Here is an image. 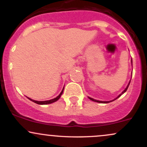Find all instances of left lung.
<instances>
[{
    "label": "left lung",
    "instance_id": "8db88e82",
    "mask_svg": "<svg viewBox=\"0 0 147 147\" xmlns=\"http://www.w3.org/2000/svg\"><path fill=\"white\" fill-rule=\"evenodd\" d=\"M131 62H132V60H131ZM130 82H129V84H128L127 87H126V88H125V90H124V91H123V92H122V93H121V94H120V95H119V96H118V97H117V98H116V99H117V98H118V97H120V96H121V95H122L123 93H124V92H126V90H127L128 88H129V84H130ZM89 99H90V100H92V101H94V102H98V103H109V102H102V101H98V100H95V99H94L91 98V97H89ZM114 99V100H115V99ZM114 100H113V101H114ZM113 101H111V102H113Z\"/></svg>",
    "mask_w": 147,
    "mask_h": 147
}]
</instances>
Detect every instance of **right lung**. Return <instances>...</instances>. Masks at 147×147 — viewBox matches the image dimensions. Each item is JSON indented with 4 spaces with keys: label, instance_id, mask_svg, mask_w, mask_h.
<instances>
[{
    "label": "right lung",
    "instance_id": "1",
    "mask_svg": "<svg viewBox=\"0 0 147 147\" xmlns=\"http://www.w3.org/2000/svg\"><path fill=\"white\" fill-rule=\"evenodd\" d=\"M63 90H62L61 92V93L59 94V95L57 96V97H55V98H54V99H50V100H48V101H42V102H38V101L33 100V99H30V98H28H28L30 100L32 101L33 102L36 103V104H41V105H43V104H51V103H53V102H56V101L58 100V99L60 98L61 95L62 93H63Z\"/></svg>",
    "mask_w": 147,
    "mask_h": 147
}]
</instances>
